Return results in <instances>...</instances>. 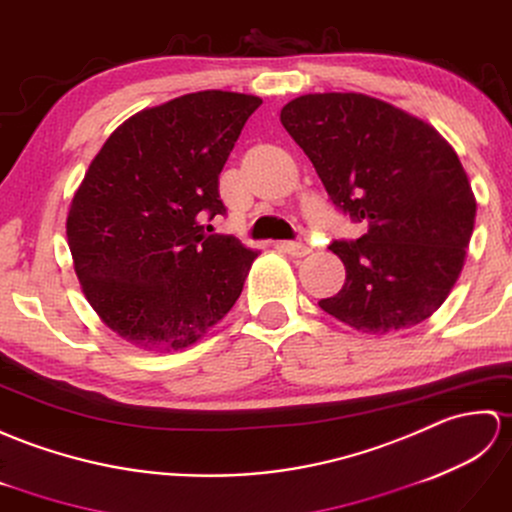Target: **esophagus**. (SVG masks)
Here are the masks:
<instances>
[{
    "mask_svg": "<svg viewBox=\"0 0 512 512\" xmlns=\"http://www.w3.org/2000/svg\"><path fill=\"white\" fill-rule=\"evenodd\" d=\"M278 247L285 249L287 254L298 256V258H302V256H306V254H311V247L300 243V241H285V243H278Z\"/></svg>",
    "mask_w": 512,
    "mask_h": 512,
    "instance_id": "1",
    "label": "esophagus"
}]
</instances>
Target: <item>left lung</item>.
Segmentation results:
<instances>
[{"label":"left lung","instance_id":"obj_1","mask_svg":"<svg viewBox=\"0 0 512 512\" xmlns=\"http://www.w3.org/2000/svg\"><path fill=\"white\" fill-rule=\"evenodd\" d=\"M280 122L333 206L368 227L331 243L346 282L322 309L372 335L427 320L456 285L475 223L456 151L427 122L366 94H306Z\"/></svg>","mask_w":512,"mask_h":512}]
</instances>
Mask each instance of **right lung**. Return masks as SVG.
Instances as JSON below:
<instances>
[{
  "label": "right lung",
  "mask_w": 512,
  "mask_h": 512,
  "mask_svg": "<svg viewBox=\"0 0 512 512\" xmlns=\"http://www.w3.org/2000/svg\"><path fill=\"white\" fill-rule=\"evenodd\" d=\"M258 96L197 92L144 109L109 135L67 214L87 302L127 342L170 352L232 309L258 252L210 234L219 173Z\"/></svg>",
  "instance_id": "obj_1"
}]
</instances>
